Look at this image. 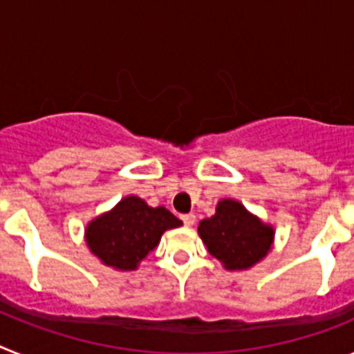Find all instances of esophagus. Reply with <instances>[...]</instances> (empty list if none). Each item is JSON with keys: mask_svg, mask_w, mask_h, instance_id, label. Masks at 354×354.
Listing matches in <instances>:
<instances>
[{"mask_svg": "<svg viewBox=\"0 0 354 354\" xmlns=\"http://www.w3.org/2000/svg\"><path fill=\"white\" fill-rule=\"evenodd\" d=\"M180 220H183V223L186 225V227H192V225H195L196 216L193 214V212H189V214H183V216H180Z\"/></svg>", "mask_w": 354, "mask_h": 354, "instance_id": "1", "label": "esophagus"}]
</instances>
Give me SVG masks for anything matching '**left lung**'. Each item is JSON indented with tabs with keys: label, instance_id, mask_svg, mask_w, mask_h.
<instances>
[{
	"label": "left lung",
	"instance_id": "obj_1",
	"mask_svg": "<svg viewBox=\"0 0 354 354\" xmlns=\"http://www.w3.org/2000/svg\"><path fill=\"white\" fill-rule=\"evenodd\" d=\"M198 234L227 270H248L270 252L274 232L239 202L221 200L216 214L200 221Z\"/></svg>",
	"mask_w": 354,
	"mask_h": 354
}]
</instances>
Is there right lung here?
I'll list each match as a JSON object with an SVG mask.
<instances>
[{
	"instance_id": "add662e5",
	"label": "right lung",
	"mask_w": 354,
	"mask_h": 354,
	"mask_svg": "<svg viewBox=\"0 0 354 354\" xmlns=\"http://www.w3.org/2000/svg\"><path fill=\"white\" fill-rule=\"evenodd\" d=\"M180 225L168 209L149 207L138 196H127L86 227V243L106 266L136 270L158 246L162 232Z\"/></svg>"
}]
</instances>
